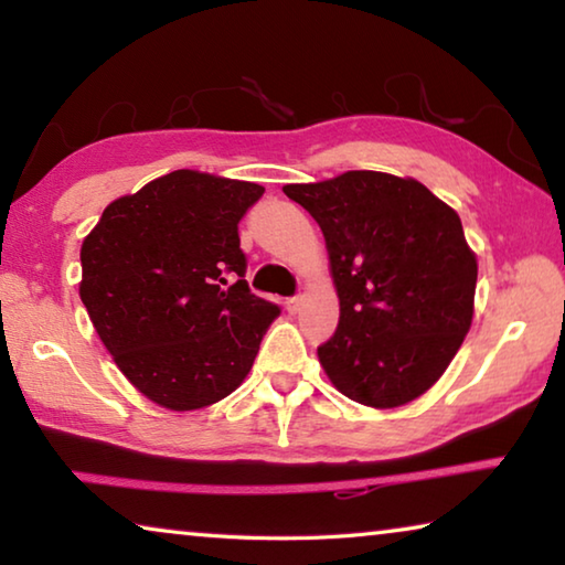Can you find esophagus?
I'll return each instance as SVG.
<instances>
[{"label": "esophagus", "mask_w": 565, "mask_h": 565, "mask_svg": "<svg viewBox=\"0 0 565 565\" xmlns=\"http://www.w3.org/2000/svg\"><path fill=\"white\" fill-rule=\"evenodd\" d=\"M286 309H289L291 313H296L301 309V296L296 294V296H289V299H286Z\"/></svg>", "instance_id": "1"}]
</instances>
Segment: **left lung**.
I'll list each match as a JSON object with an SVG mask.
<instances>
[{"label": "left lung", "mask_w": 565, "mask_h": 565, "mask_svg": "<svg viewBox=\"0 0 565 565\" xmlns=\"http://www.w3.org/2000/svg\"><path fill=\"white\" fill-rule=\"evenodd\" d=\"M327 238L341 317L319 361L343 396L396 408L431 388L471 329L476 256L461 218L416 179L347 171L289 184Z\"/></svg>", "instance_id": "8db88e82"}]
</instances>
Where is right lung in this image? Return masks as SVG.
Here are the masks:
<instances>
[{"label":"right lung","instance_id":"1","mask_svg":"<svg viewBox=\"0 0 565 565\" xmlns=\"http://www.w3.org/2000/svg\"><path fill=\"white\" fill-rule=\"evenodd\" d=\"M264 186L179 169L111 202L82 244L79 294L104 347L171 411L242 384L281 309L246 284L238 222Z\"/></svg>","mask_w":565,"mask_h":565}]
</instances>
